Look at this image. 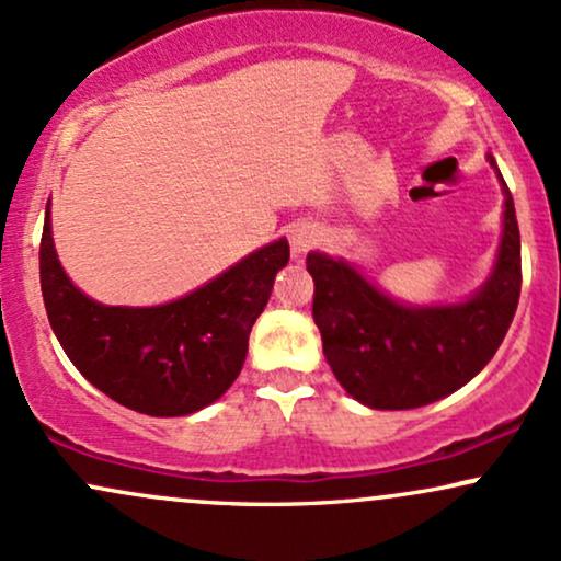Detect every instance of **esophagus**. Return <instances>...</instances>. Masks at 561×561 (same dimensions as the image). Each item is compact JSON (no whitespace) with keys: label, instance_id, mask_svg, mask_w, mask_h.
Returning <instances> with one entry per match:
<instances>
[{"label":"esophagus","instance_id":"1","mask_svg":"<svg viewBox=\"0 0 561 561\" xmlns=\"http://www.w3.org/2000/svg\"><path fill=\"white\" fill-rule=\"evenodd\" d=\"M319 242V231L313 227H295L293 234H289V244H293V253H306V250H311L313 244Z\"/></svg>","mask_w":561,"mask_h":561}]
</instances>
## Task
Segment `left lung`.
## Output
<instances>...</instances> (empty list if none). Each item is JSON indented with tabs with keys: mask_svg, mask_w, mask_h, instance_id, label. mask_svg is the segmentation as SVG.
Instances as JSON below:
<instances>
[{
	"mask_svg": "<svg viewBox=\"0 0 561 561\" xmlns=\"http://www.w3.org/2000/svg\"><path fill=\"white\" fill-rule=\"evenodd\" d=\"M491 163L495 165L493 156ZM504 184V237L493 276L459 306L409 308L371 287L356 268L308 253L313 321L334 377L371 409H420L459 390L506 337L523 287L512 192Z\"/></svg>",
	"mask_w": 561,
	"mask_h": 561,
	"instance_id": "left-lung-1",
	"label": "left lung"
}]
</instances>
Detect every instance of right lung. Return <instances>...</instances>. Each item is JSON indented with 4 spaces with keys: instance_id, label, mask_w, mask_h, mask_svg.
Listing matches in <instances>:
<instances>
[{
    "instance_id": "add662e5",
    "label": "right lung",
    "mask_w": 561,
    "mask_h": 561,
    "mask_svg": "<svg viewBox=\"0 0 561 561\" xmlns=\"http://www.w3.org/2000/svg\"><path fill=\"white\" fill-rule=\"evenodd\" d=\"M287 261L289 244L279 240L165 306H100L62 272L47 210L38 274L49 324L96 390L139 414L184 416L221 398L240 375L250 330Z\"/></svg>"
}]
</instances>
